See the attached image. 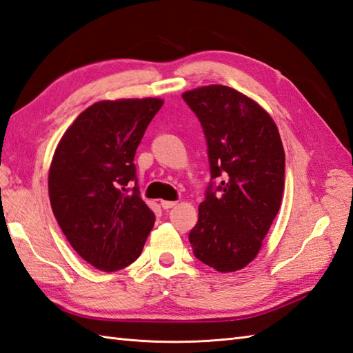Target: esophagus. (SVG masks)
<instances>
[{"instance_id": "1", "label": "esophagus", "mask_w": 353, "mask_h": 353, "mask_svg": "<svg viewBox=\"0 0 353 353\" xmlns=\"http://www.w3.org/2000/svg\"><path fill=\"white\" fill-rule=\"evenodd\" d=\"M160 205H161L163 210H170V208H174V206L176 205V202L175 201H161Z\"/></svg>"}]
</instances>
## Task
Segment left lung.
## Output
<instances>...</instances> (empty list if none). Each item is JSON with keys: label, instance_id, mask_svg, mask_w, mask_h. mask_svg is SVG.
<instances>
[{"label": "left lung", "instance_id": "1", "mask_svg": "<svg viewBox=\"0 0 353 353\" xmlns=\"http://www.w3.org/2000/svg\"><path fill=\"white\" fill-rule=\"evenodd\" d=\"M183 99L201 121L211 172L188 241L202 263L238 271L259 253L280 210L285 151L277 125L256 101L225 85Z\"/></svg>", "mask_w": 353, "mask_h": 353}]
</instances>
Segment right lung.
Masks as SVG:
<instances>
[{
    "label": "right lung",
    "mask_w": 353,
    "mask_h": 353,
    "mask_svg": "<svg viewBox=\"0 0 353 353\" xmlns=\"http://www.w3.org/2000/svg\"><path fill=\"white\" fill-rule=\"evenodd\" d=\"M161 105L160 99L94 103L55 150L49 170L54 216L74 252L97 270L133 263L154 226L133 160Z\"/></svg>",
    "instance_id": "obj_1"
}]
</instances>
